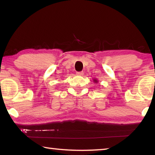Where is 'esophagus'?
Segmentation results:
<instances>
[{"label": "esophagus", "mask_w": 155, "mask_h": 155, "mask_svg": "<svg viewBox=\"0 0 155 155\" xmlns=\"http://www.w3.org/2000/svg\"><path fill=\"white\" fill-rule=\"evenodd\" d=\"M77 75H79V76H83V75L84 74V72H83V71H81V72H77Z\"/></svg>", "instance_id": "obj_1"}]
</instances>
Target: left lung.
I'll list each match as a JSON object with an SVG mask.
<instances>
[{
    "label": "left lung",
    "instance_id": "1",
    "mask_svg": "<svg viewBox=\"0 0 155 155\" xmlns=\"http://www.w3.org/2000/svg\"><path fill=\"white\" fill-rule=\"evenodd\" d=\"M94 83H97V82H98V81H97V80H96V79H94Z\"/></svg>",
    "mask_w": 155,
    "mask_h": 155
}]
</instances>
